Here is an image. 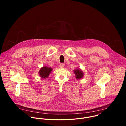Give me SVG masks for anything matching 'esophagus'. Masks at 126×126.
I'll return each instance as SVG.
<instances>
[{
    "instance_id": "obj_1",
    "label": "esophagus",
    "mask_w": 126,
    "mask_h": 126,
    "mask_svg": "<svg viewBox=\"0 0 126 126\" xmlns=\"http://www.w3.org/2000/svg\"><path fill=\"white\" fill-rule=\"evenodd\" d=\"M64 66H65V64H63V63H61V64L59 65V67H60V68H63V67H64Z\"/></svg>"
}]
</instances>
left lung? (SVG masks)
Listing matches in <instances>:
<instances>
[{
    "label": "left lung",
    "instance_id": "obj_1",
    "mask_svg": "<svg viewBox=\"0 0 126 126\" xmlns=\"http://www.w3.org/2000/svg\"><path fill=\"white\" fill-rule=\"evenodd\" d=\"M74 72L75 75V77L77 79H80L82 78L84 75L83 73V72L80 69H76L74 71Z\"/></svg>",
    "mask_w": 126,
    "mask_h": 126
}]
</instances>
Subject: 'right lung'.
Segmentation results:
<instances>
[{"label":"right lung","mask_w":126,"mask_h":126,"mask_svg":"<svg viewBox=\"0 0 126 126\" xmlns=\"http://www.w3.org/2000/svg\"><path fill=\"white\" fill-rule=\"evenodd\" d=\"M52 69L50 67H47L46 66H44L41 68L40 70L39 73L40 76L42 78H45L48 77L49 74L52 71Z\"/></svg>","instance_id":"right-lung-1"}]
</instances>
